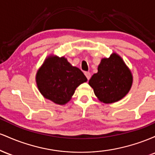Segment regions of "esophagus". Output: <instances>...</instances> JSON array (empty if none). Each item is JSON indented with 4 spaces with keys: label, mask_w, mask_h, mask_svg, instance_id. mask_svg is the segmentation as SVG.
<instances>
[{
    "label": "esophagus",
    "mask_w": 155,
    "mask_h": 155,
    "mask_svg": "<svg viewBox=\"0 0 155 155\" xmlns=\"http://www.w3.org/2000/svg\"><path fill=\"white\" fill-rule=\"evenodd\" d=\"M84 74H85V76H86L87 80L90 79V77H91V74H90V72H84Z\"/></svg>",
    "instance_id": "esophagus-1"
}]
</instances>
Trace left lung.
<instances>
[{
    "label": "left lung",
    "mask_w": 155,
    "mask_h": 155,
    "mask_svg": "<svg viewBox=\"0 0 155 155\" xmlns=\"http://www.w3.org/2000/svg\"><path fill=\"white\" fill-rule=\"evenodd\" d=\"M132 84V73L116 53L101 60L97 73L94 74L89 81L96 97L104 104H112L123 98L128 93Z\"/></svg>",
    "instance_id": "left-lung-1"
}]
</instances>
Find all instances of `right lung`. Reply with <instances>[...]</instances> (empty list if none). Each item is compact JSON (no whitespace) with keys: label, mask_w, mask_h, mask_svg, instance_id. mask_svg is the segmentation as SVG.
Returning a JSON list of instances; mask_svg holds the SVG:
<instances>
[{"label":"right lung","mask_w":155,"mask_h":155,"mask_svg":"<svg viewBox=\"0 0 155 155\" xmlns=\"http://www.w3.org/2000/svg\"><path fill=\"white\" fill-rule=\"evenodd\" d=\"M37 87L41 95L54 104L64 105L71 99L76 87L87 81L79 68L64 57L49 56L37 71Z\"/></svg>","instance_id":"add662e5"}]
</instances>
